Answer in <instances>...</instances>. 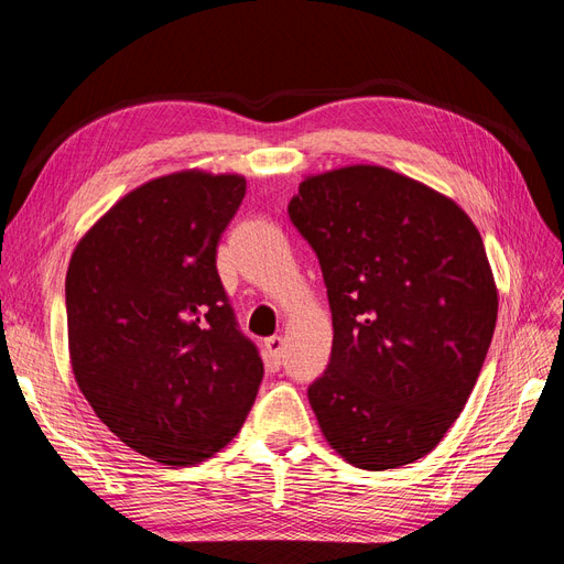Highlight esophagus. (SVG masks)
<instances>
[{"mask_svg":"<svg viewBox=\"0 0 564 564\" xmlns=\"http://www.w3.org/2000/svg\"><path fill=\"white\" fill-rule=\"evenodd\" d=\"M282 352H284V338L282 336L265 338V355H268L270 367L278 369L282 365Z\"/></svg>","mask_w":564,"mask_h":564,"instance_id":"esophagus-1","label":"esophagus"}]
</instances>
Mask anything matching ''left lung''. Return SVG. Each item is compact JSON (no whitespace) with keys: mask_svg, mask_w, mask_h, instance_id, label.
<instances>
[{"mask_svg":"<svg viewBox=\"0 0 564 564\" xmlns=\"http://www.w3.org/2000/svg\"><path fill=\"white\" fill-rule=\"evenodd\" d=\"M327 284L334 346L308 388L332 449L365 470L425 456L480 377L499 296L449 197L373 164L308 176L289 202Z\"/></svg>","mask_w":564,"mask_h":564,"instance_id":"obj_1","label":"left lung"}]
</instances>
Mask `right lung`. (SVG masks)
Masks as SVG:
<instances>
[{
	"label": "right lung",
	"mask_w": 564,
	"mask_h": 564,
	"mask_svg": "<svg viewBox=\"0 0 564 564\" xmlns=\"http://www.w3.org/2000/svg\"><path fill=\"white\" fill-rule=\"evenodd\" d=\"M245 193L237 174L148 181L82 237L67 265L77 386L124 445L166 466L224 449L263 379L216 270Z\"/></svg>",
	"instance_id": "1"
}]
</instances>
